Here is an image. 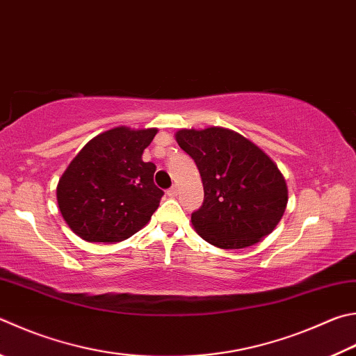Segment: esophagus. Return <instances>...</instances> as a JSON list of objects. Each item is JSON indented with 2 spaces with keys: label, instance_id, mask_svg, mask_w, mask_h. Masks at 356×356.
<instances>
[{
  "label": "esophagus",
  "instance_id": "34e87169",
  "mask_svg": "<svg viewBox=\"0 0 356 356\" xmlns=\"http://www.w3.org/2000/svg\"><path fill=\"white\" fill-rule=\"evenodd\" d=\"M177 193H179V188H177V186H176V185H174V186H171V188H170V190H168V191H166V195H168V196H170V197H176V196H177Z\"/></svg>",
  "mask_w": 356,
  "mask_h": 356
}]
</instances>
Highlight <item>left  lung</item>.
Returning <instances> with one entry per match:
<instances>
[{
  "instance_id": "1",
  "label": "left lung",
  "mask_w": 356,
  "mask_h": 356,
  "mask_svg": "<svg viewBox=\"0 0 356 356\" xmlns=\"http://www.w3.org/2000/svg\"><path fill=\"white\" fill-rule=\"evenodd\" d=\"M179 146L196 161L204 204L191 215L197 234L221 249L260 243L285 213V177L266 152L232 129H180Z\"/></svg>"
}]
</instances>
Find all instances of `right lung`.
Segmentation results:
<instances>
[{
    "label": "right lung",
    "mask_w": 356,
    "mask_h": 356,
    "mask_svg": "<svg viewBox=\"0 0 356 356\" xmlns=\"http://www.w3.org/2000/svg\"><path fill=\"white\" fill-rule=\"evenodd\" d=\"M157 129L118 126L77 152L57 184V204L68 227L90 243H120L149 222L163 191L156 165L141 156Z\"/></svg>",
    "instance_id": "1"
}]
</instances>
